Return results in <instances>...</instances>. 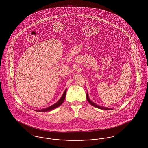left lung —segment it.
I'll return each instance as SVG.
<instances>
[{
	"mask_svg": "<svg viewBox=\"0 0 148 148\" xmlns=\"http://www.w3.org/2000/svg\"><path fill=\"white\" fill-rule=\"evenodd\" d=\"M86 99H87V100L88 101V102L92 105V106H94L97 108L99 109H103V110H112V109H110V108H106V107H102V106H98L97 104H95V103H94L93 102H92V101L89 99V97H88V93H86Z\"/></svg>",
	"mask_w": 148,
	"mask_h": 148,
	"instance_id": "left-lung-1",
	"label": "left lung"
}]
</instances>
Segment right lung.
Segmentation results:
<instances>
[{
	"mask_svg": "<svg viewBox=\"0 0 148 148\" xmlns=\"http://www.w3.org/2000/svg\"><path fill=\"white\" fill-rule=\"evenodd\" d=\"M66 89H65V90L63 94L62 95V97H61V98L60 99V100L56 103V104H53V106H50L49 107H48V108H44L43 109H41V110H36L37 112H48V111H49L51 110L52 109H54L56 108L59 107V106H61L63 103L64 101V99L65 98V95H66Z\"/></svg>",
	"mask_w": 148,
	"mask_h": 148,
	"instance_id": "1",
	"label": "right lung"
}]
</instances>
